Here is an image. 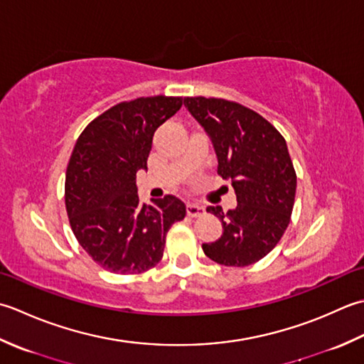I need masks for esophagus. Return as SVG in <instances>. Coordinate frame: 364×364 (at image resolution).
I'll list each match as a JSON object with an SVG mask.
<instances>
[{"instance_id":"1","label":"esophagus","mask_w":364,"mask_h":364,"mask_svg":"<svg viewBox=\"0 0 364 364\" xmlns=\"http://www.w3.org/2000/svg\"><path fill=\"white\" fill-rule=\"evenodd\" d=\"M187 213L190 217H201V215L205 213V209L203 205H199L196 203H188L187 204Z\"/></svg>"}]
</instances>
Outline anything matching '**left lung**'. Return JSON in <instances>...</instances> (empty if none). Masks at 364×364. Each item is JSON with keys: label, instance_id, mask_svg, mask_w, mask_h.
Segmentation results:
<instances>
[{"label": "left lung", "instance_id": "left-lung-1", "mask_svg": "<svg viewBox=\"0 0 364 364\" xmlns=\"http://www.w3.org/2000/svg\"><path fill=\"white\" fill-rule=\"evenodd\" d=\"M183 105L210 138L217 173L231 181L237 207L209 205L223 234L203 243L205 256L228 267L257 262L277 247L291 221L296 176L281 133L261 114L225 99L185 97Z\"/></svg>", "mask_w": 364, "mask_h": 364}]
</instances>
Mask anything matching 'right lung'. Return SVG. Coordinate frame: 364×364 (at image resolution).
<instances>
[{"label": "right lung", "mask_w": 364, "mask_h": 364, "mask_svg": "<svg viewBox=\"0 0 364 364\" xmlns=\"http://www.w3.org/2000/svg\"><path fill=\"white\" fill-rule=\"evenodd\" d=\"M182 107V97H139L109 108L77 139L65 173L72 231L103 269L122 275L160 262L168 229L187 209L168 195L141 204L136 173L147 171L154 133Z\"/></svg>", "instance_id": "1"}]
</instances>
